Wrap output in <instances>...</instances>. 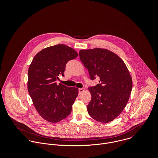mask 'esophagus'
I'll list each match as a JSON object with an SVG mask.
<instances>
[{
    "label": "esophagus",
    "instance_id": "34e87169",
    "mask_svg": "<svg viewBox=\"0 0 158 158\" xmlns=\"http://www.w3.org/2000/svg\"><path fill=\"white\" fill-rule=\"evenodd\" d=\"M85 90V88H79L78 89V92H79V94H81L83 91Z\"/></svg>",
    "mask_w": 158,
    "mask_h": 158
}]
</instances>
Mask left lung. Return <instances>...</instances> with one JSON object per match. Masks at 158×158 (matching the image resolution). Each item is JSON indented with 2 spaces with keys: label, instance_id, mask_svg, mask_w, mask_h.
I'll return each mask as SVG.
<instances>
[{
  "label": "left lung",
  "instance_id": "8db88e82",
  "mask_svg": "<svg viewBox=\"0 0 158 158\" xmlns=\"http://www.w3.org/2000/svg\"><path fill=\"white\" fill-rule=\"evenodd\" d=\"M79 56L90 80L100 78L98 84L88 88L92 97L87 106L89 115L103 123L113 121L125 108L132 90L128 69L118 56L107 49L81 50Z\"/></svg>",
  "mask_w": 158,
  "mask_h": 158
}]
</instances>
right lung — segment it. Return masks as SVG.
Here are the masks:
<instances>
[{
	"label": "right lung",
	"instance_id": "right-lung-1",
	"mask_svg": "<svg viewBox=\"0 0 158 158\" xmlns=\"http://www.w3.org/2000/svg\"><path fill=\"white\" fill-rule=\"evenodd\" d=\"M77 52L64 44L53 45L38 53L28 72V90L38 113L45 120L56 123L71 113L78 94L77 88L57 84L69 61L76 58Z\"/></svg>",
	"mask_w": 158,
	"mask_h": 158
}]
</instances>
